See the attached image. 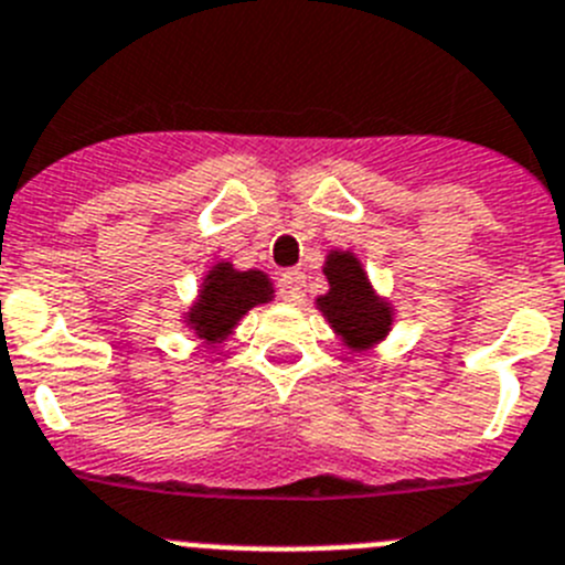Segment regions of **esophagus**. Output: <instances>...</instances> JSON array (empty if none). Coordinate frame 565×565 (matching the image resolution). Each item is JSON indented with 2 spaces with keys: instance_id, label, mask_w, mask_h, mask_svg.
<instances>
[{
  "instance_id": "34e87169",
  "label": "esophagus",
  "mask_w": 565,
  "mask_h": 565,
  "mask_svg": "<svg viewBox=\"0 0 565 565\" xmlns=\"http://www.w3.org/2000/svg\"><path fill=\"white\" fill-rule=\"evenodd\" d=\"M277 288H279V297L286 299V302H291V305L302 302V297H305V271L302 268H288V271L279 274Z\"/></svg>"
}]
</instances>
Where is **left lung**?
<instances>
[{
	"mask_svg": "<svg viewBox=\"0 0 565 565\" xmlns=\"http://www.w3.org/2000/svg\"><path fill=\"white\" fill-rule=\"evenodd\" d=\"M324 277L330 291L319 297L317 305L347 347L366 350L390 333V302L375 297L353 252H330L324 260Z\"/></svg>",
	"mask_w": 565,
	"mask_h": 565,
	"instance_id": "8db88e82",
	"label": "left lung"
}]
</instances>
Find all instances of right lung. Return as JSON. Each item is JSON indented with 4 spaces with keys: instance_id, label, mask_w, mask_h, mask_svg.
<instances>
[{
    "instance_id": "add662e5",
    "label": "right lung",
    "mask_w": 565,
    "mask_h": 565,
    "mask_svg": "<svg viewBox=\"0 0 565 565\" xmlns=\"http://www.w3.org/2000/svg\"><path fill=\"white\" fill-rule=\"evenodd\" d=\"M271 294L274 288L263 271H237L232 263H218L204 277L199 302L188 313V324L199 339L215 344L232 333L243 313L268 302Z\"/></svg>"
}]
</instances>
